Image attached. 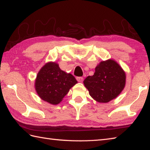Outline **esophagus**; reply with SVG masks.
<instances>
[{
	"label": "esophagus",
	"instance_id": "obj_1",
	"mask_svg": "<svg viewBox=\"0 0 150 150\" xmlns=\"http://www.w3.org/2000/svg\"><path fill=\"white\" fill-rule=\"evenodd\" d=\"M76 79H77V81L78 82H82V81H83V80H84L83 77H77Z\"/></svg>",
	"mask_w": 150,
	"mask_h": 150
}]
</instances>
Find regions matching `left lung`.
Masks as SVG:
<instances>
[{
    "label": "left lung",
    "mask_w": 150,
    "mask_h": 150,
    "mask_svg": "<svg viewBox=\"0 0 150 150\" xmlns=\"http://www.w3.org/2000/svg\"><path fill=\"white\" fill-rule=\"evenodd\" d=\"M93 75L84 81L89 94L99 103H107L117 98L126 85V73L113 59L101 61L95 68Z\"/></svg>",
    "instance_id": "obj_1"
}]
</instances>
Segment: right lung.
<instances>
[{"instance_id":"obj_1","label":"right lung","mask_w":150,"mask_h":150,"mask_svg":"<svg viewBox=\"0 0 150 150\" xmlns=\"http://www.w3.org/2000/svg\"><path fill=\"white\" fill-rule=\"evenodd\" d=\"M77 83V80L71 73L60 69L55 62H48L37 73L35 88L41 99L57 105Z\"/></svg>"}]
</instances>
